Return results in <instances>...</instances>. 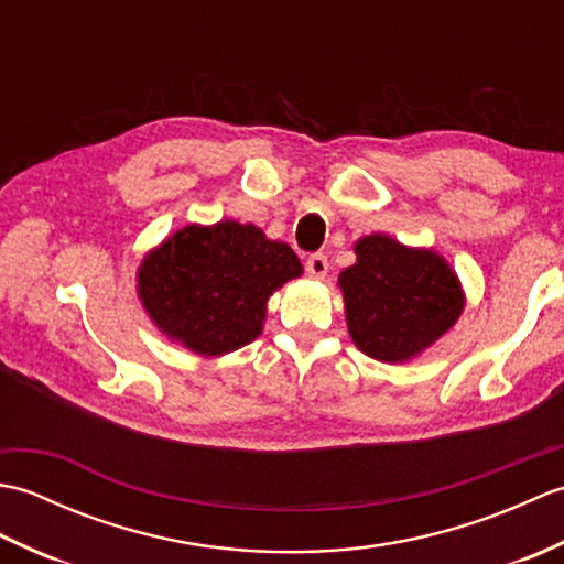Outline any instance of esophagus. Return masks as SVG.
Instances as JSON below:
<instances>
[{"instance_id":"1","label":"esophagus","mask_w":564,"mask_h":564,"mask_svg":"<svg viewBox=\"0 0 564 564\" xmlns=\"http://www.w3.org/2000/svg\"><path fill=\"white\" fill-rule=\"evenodd\" d=\"M305 269L310 273V279L322 281L327 275V271H329V261H327L325 254H313V257H307Z\"/></svg>"}]
</instances>
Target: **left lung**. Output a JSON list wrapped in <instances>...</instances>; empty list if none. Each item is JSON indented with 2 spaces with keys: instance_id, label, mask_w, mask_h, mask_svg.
<instances>
[{
  "instance_id": "1",
  "label": "left lung",
  "mask_w": 564,
  "mask_h": 564,
  "mask_svg": "<svg viewBox=\"0 0 564 564\" xmlns=\"http://www.w3.org/2000/svg\"><path fill=\"white\" fill-rule=\"evenodd\" d=\"M339 273L346 327L366 356L406 364L446 334L465 307L458 273L438 251L373 232Z\"/></svg>"
}]
</instances>
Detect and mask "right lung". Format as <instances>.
Wrapping results in <instances>:
<instances>
[{
    "label": "right lung",
    "mask_w": 564,
    "mask_h": 564,
    "mask_svg": "<svg viewBox=\"0 0 564 564\" xmlns=\"http://www.w3.org/2000/svg\"><path fill=\"white\" fill-rule=\"evenodd\" d=\"M297 275L295 251L257 225L191 223L142 257L135 289L166 339L198 356H225L259 337L269 297Z\"/></svg>",
    "instance_id": "add662e5"
}]
</instances>
